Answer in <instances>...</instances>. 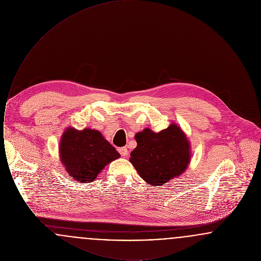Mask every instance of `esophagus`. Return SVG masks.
<instances>
[{
    "label": "esophagus",
    "instance_id": "obj_1",
    "mask_svg": "<svg viewBox=\"0 0 261 261\" xmlns=\"http://www.w3.org/2000/svg\"><path fill=\"white\" fill-rule=\"evenodd\" d=\"M118 151H119V153H120L122 156H124V158L128 155V149H127V148H125V147H123V148H119Z\"/></svg>",
    "mask_w": 261,
    "mask_h": 261
}]
</instances>
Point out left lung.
I'll use <instances>...</instances> for the list:
<instances>
[{"mask_svg":"<svg viewBox=\"0 0 261 261\" xmlns=\"http://www.w3.org/2000/svg\"><path fill=\"white\" fill-rule=\"evenodd\" d=\"M137 147L130 162L149 185L162 186L186 171L191 162V145L176 123L155 133L149 128L135 135Z\"/></svg>","mask_w":261,"mask_h":261,"instance_id":"left-lung-1","label":"left lung"}]
</instances>
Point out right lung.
I'll use <instances>...</instances> for the list:
<instances>
[{
  "instance_id": "1",
  "label": "right lung",
  "mask_w": 261,
  "mask_h": 261,
  "mask_svg": "<svg viewBox=\"0 0 261 261\" xmlns=\"http://www.w3.org/2000/svg\"><path fill=\"white\" fill-rule=\"evenodd\" d=\"M60 159L67 174L78 182H93L111 162L120 158L119 152L101 133L85 128L67 127L60 141Z\"/></svg>"
}]
</instances>
